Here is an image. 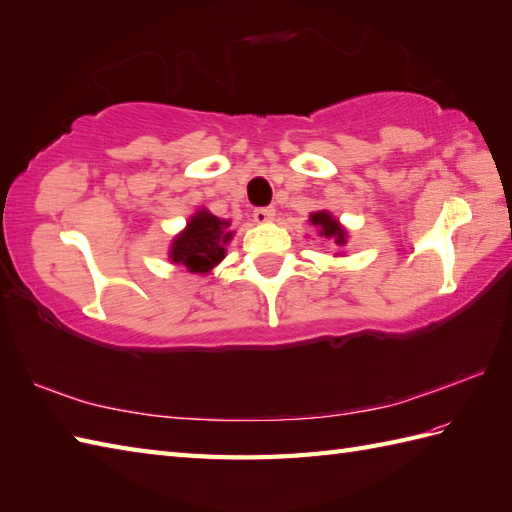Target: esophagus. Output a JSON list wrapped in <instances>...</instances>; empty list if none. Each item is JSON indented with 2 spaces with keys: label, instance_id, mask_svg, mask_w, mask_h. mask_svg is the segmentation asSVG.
I'll use <instances>...</instances> for the list:
<instances>
[{
  "label": "esophagus",
  "instance_id": "1",
  "mask_svg": "<svg viewBox=\"0 0 512 512\" xmlns=\"http://www.w3.org/2000/svg\"><path fill=\"white\" fill-rule=\"evenodd\" d=\"M253 217H255L257 224H266L275 217V209H273V206H259V209L253 211Z\"/></svg>",
  "mask_w": 512,
  "mask_h": 512
}]
</instances>
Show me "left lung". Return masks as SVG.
Instances as JSON below:
<instances>
[{
    "instance_id": "1",
    "label": "left lung",
    "mask_w": 512,
    "mask_h": 512,
    "mask_svg": "<svg viewBox=\"0 0 512 512\" xmlns=\"http://www.w3.org/2000/svg\"><path fill=\"white\" fill-rule=\"evenodd\" d=\"M310 222H312L314 226L321 228V235H323V237L334 239L336 244H345V231L339 226V222L332 220L330 213H325V211L312 213V215H310Z\"/></svg>"
}]
</instances>
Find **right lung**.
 <instances>
[{
  "mask_svg": "<svg viewBox=\"0 0 512 512\" xmlns=\"http://www.w3.org/2000/svg\"><path fill=\"white\" fill-rule=\"evenodd\" d=\"M228 222L211 215L209 211H198L187 231H182L171 246V262L187 266L191 273H209V270L224 259V246L233 233L226 231Z\"/></svg>",
  "mask_w": 512,
  "mask_h": 512,
  "instance_id": "obj_1",
  "label": "right lung"
}]
</instances>
